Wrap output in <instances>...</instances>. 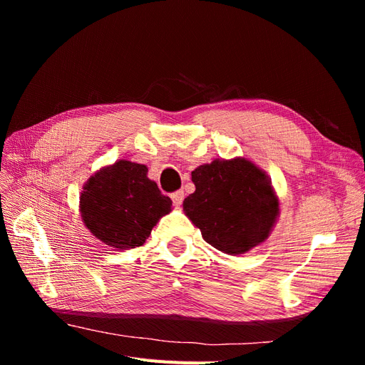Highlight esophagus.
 Here are the masks:
<instances>
[{
  "mask_svg": "<svg viewBox=\"0 0 365 365\" xmlns=\"http://www.w3.org/2000/svg\"><path fill=\"white\" fill-rule=\"evenodd\" d=\"M170 197H172V201H173L175 205H181L182 201H184V190H176V192H173V193L170 195Z\"/></svg>",
  "mask_w": 365,
  "mask_h": 365,
  "instance_id": "1",
  "label": "esophagus"
}]
</instances>
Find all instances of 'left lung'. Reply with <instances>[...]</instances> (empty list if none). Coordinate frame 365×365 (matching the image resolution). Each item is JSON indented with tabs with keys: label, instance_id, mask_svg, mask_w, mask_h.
I'll return each instance as SVG.
<instances>
[{
	"label": "left lung",
	"instance_id": "1",
	"mask_svg": "<svg viewBox=\"0 0 365 365\" xmlns=\"http://www.w3.org/2000/svg\"><path fill=\"white\" fill-rule=\"evenodd\" d=\"M196 190L185 215L202 237L227 254H244L268 237L279 213L269 180L244 158L215 160L192 172Z\"/></svg>",
	"mask_w": 365,
	"mask_h": 365
}]
</instances>
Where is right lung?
<instances>
[{
  "instance_id": "right-lung-1",
  "label": "right lung",
  "mask_w": 365,
  "mask_h": 365,
  "mask_svg": "<svg viewBox=\"0 0 365 365\" xmlns=\"http://www.w3.org/2000/svg\"><path fill=\"white\" fill-rule=\"evenodd\" d=\"M170 210V197L148 178L146 165L125 160L98 170L81 195V213L88 230L120 250L141 247L158 219Z\"/></svg>"
}]
</instances>
